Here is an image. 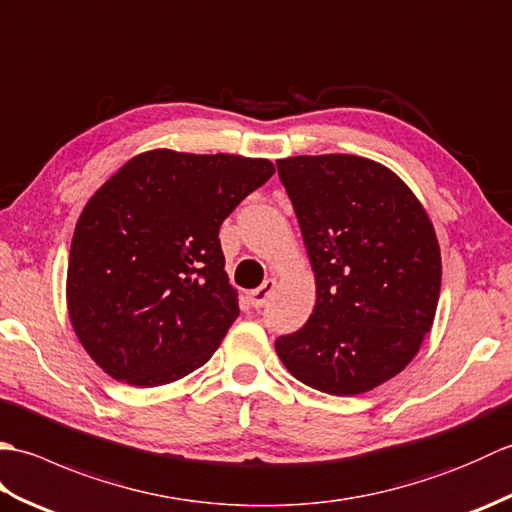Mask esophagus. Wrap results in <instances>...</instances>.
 <instances>
[{
  "label": "esophagus",
  "instance_id": "34e87169",
  "mask_svg": "<svg viewBox=\"0 0 512 512\" xmlns=\"http://www.w3.org/2000/svg\"><path fill=\"white\" fill-rule=\"evenodd\" d=\"M275 288H277V281L275 279H266L262 286L255 288V290H250L248 292V299H250V303H253V308H264L266 301L270 299V295H273V292H275Z\"/></svg>",
  "mask_w": 512,
  "mask_h": 512
}]
</instances>
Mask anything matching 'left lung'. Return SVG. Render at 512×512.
Segmentation results:
<instances>
[{
    "label": "left lung",
    "instance_id": "left-lung-1",
    "mask_svg": "<svg viewBox=\"0 0 512 512\" xmlns=\"http://www.w3.org/2000/svg\"><path fill=\"white\" fill-rule=\"evenodd\" d=\"M295 206L317 301L301 330L275 341L303 385L356 396L418 354L436 319L442 257L427 211L405 182L352 154L277 160Z\"/></svg>",
    "mask_w": 512,
    "mask_h": 512
}]
</instances>
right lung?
I'll return each instance as SVG.
<instances>
[{"label":"right lung","instance_id":"obj_1","mask_svg":"<svg viewBox=\"0 0 512 512\" xmlns=\"http://www.w3.org/2000/svg\"><path fill=\"white\" fill-rule=\"evenodd\" d=\"M273 173L266 158L151 149L96 189L76 220L65 303L107 376L158 387L209 361L239 317L217 233Z\"/></svg>","mask_w":512,"mask_h":512}]
</instances>
